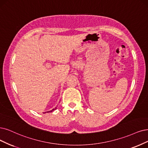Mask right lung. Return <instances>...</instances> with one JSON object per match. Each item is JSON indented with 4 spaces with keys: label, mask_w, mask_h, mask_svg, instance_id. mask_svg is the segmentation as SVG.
Masks as SVG:
<instances>
[{
    "label": "right lung",
    "mask_w": 148,
    "mask_h": 148,
    "mask_svg": "<svg viewBox=\"0 0 148 148\" xmlns=\"http://www.w3.org/2000/svg\"><path fill=\"white\" fill-rule=\"evenodd\" d=\"M56 109H57V107H56V108H53L52 109V110H50V111H48V112H43V113H49V112H52L53 111H54V110H56Z\"/></svg>",
    "instance_id": "1"
}]
</instances>
